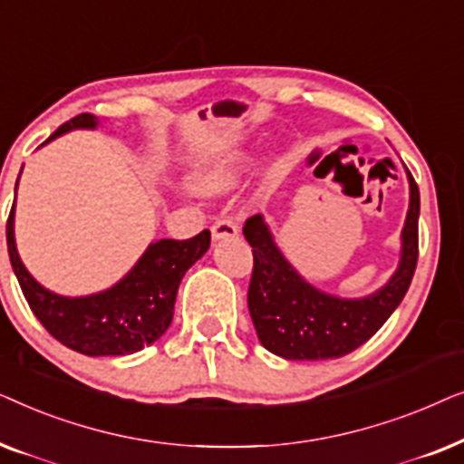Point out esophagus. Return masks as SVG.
Listing matches in <instances>:
<instances>
[{
    "instance_id": "34e87169",
    "label": "esophagus",
    "mask_w": 464,
    "mask_h": 464,
    "mask_svg": "<svg viewBox=\"0 0 464 464\" xmlns=\"http://www.w3.org/2000/svg\"><path fill=\"white\" fill-rule=\"evenodd\" d=\"M211 234L215 240L234 238V237H238V226H237V221H232L230 218H221L211 226Z\"/></svg>"
}]
</instances>
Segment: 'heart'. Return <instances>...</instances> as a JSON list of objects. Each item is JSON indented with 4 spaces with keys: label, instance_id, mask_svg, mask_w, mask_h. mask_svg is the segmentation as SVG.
<instances>
[{
    "label": "heart",
    "instance_id": "b5f03b06",
    "mask_svg": "<svg viewBox=\"0 0 464 464\" xmlns=\"http://www.w3.org/2000/svg\"><path fill=\"white\" fill-rule=\"evenodd\" d=\"M234 179V162L227 160H215L207 162L194 173V183L196 188L202 189V192H218V189H224L230 186Z\"/></svg>",
    "mask_w": 464,
    "mask_h": 464
}]
</instances>
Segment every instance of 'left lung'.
Returning <instances> with one entry per match:
<instances>
[{
	"label": "left lung",
	"mask_w": 464,
	"mask_h": 464,
	"mask_svg": "<svg viewBox=\"0 0 464 464\" xmlns=\"http://www.w3.org/2000/svg\"><path fill=\"white\" fill-rule=\"evenodd\" d=\"M410 179V211L403 227L401 262L389 283L361 300L323 294L308 285L276 249L262 215L245 221L243 234L253 246L249 313L264 348L289 361L338 359L365 344L395 313L418 262L420 194Z\"/></svg>",
	"instance_id": "1"
}]
</instances>
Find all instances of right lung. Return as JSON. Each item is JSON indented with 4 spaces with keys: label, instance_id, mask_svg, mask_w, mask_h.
<instances>
[{
    "label": "right lung",
    "instance_id": "right-lung-1",
    "mask_svg": "<svg viewBox=\"0 0 464 464\" xmlns=\"http://www.w3.org/2000/svg\"><path fill=\"white\" fill-rule=\"evenodd\" d=\"M94 126V116L80 113L61 124L48 141L67 130ZM5 238L10 264L37 321L54 340L88 357L132 354L160 338L173 321L175 297L183 275L196 259L205 256L211 245L208 230H202L188 240L162 238L151 243L135 268L111 289L86 297H63L44 289L18 257L14 245V205L5 224Z\"/></svg>",
    "mask_w": 464,
    "mask_h": 464
}]
</instances>
